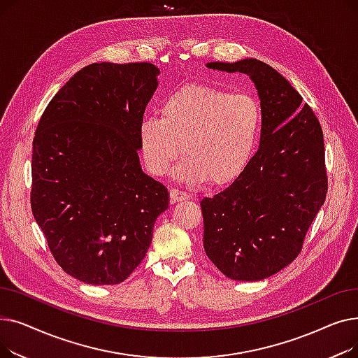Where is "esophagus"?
<instances>
[{"instance_id": "34e87169", "label": "esophagus", "mask_w": 358, "mask_h": 358, "mask_svg": "<svg viewBox=\"0 0 358 358\" xmlns=\"http://www.w3.org/2000/svg\"><path fill=\"white\" fill-rule=\"evenodd\" d=\"M169 197H171V203H178V201H184V200H189L190 196L178 190V189H173L169 190Z\"/></svg>"}]
</instances>
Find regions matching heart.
Listing matches in <instances>:
<instances>
[{"label": "heart", "instance_id": "heart-1", "mask_svg": "<svg viewBox=\"0 0 358 358\" xmlns=\"http://www.w3.org/2000/svg\"><path fill=\"white\" fill-rule=\"evenodd\" d=\"M159 117L139 124V145L148 171L165 176L177 168L184 182L227 185L248 166L259 142L262 110L248 92H231L206 84H185L159 104Z\"/></svg>", "mask_w": 358, "mask_h": 358}]
</instances>
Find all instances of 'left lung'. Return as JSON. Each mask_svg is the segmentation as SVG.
<instances>
[{"label": "left lung", "instance_id": "left-lung-1", "mask_svg": "<svg viewBox=\"0 0 358 358\" xmlns=\"http://www.w3.org/2000/svg\"><path fill=\"white\" fill-rule=\"evenodd\" d=\"M208 68L247 73L262 110L261 142L229 187L200 201L203 245L232 280L257 281L289 266L325 201L324 134L302 96L270 65L257 59L209 62Z\"/></svg>", "mask_w": 358, "mask_h": 358}]
</instances>
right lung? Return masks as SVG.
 <instances>
[{
  "label": "right lung",
  "instance_id": "obj_1",
  "mask_svg": "<svg viewBox=\"0 0 358 358\" xmlns=\"http://www.w3.org/2000/svg\"><path fill=\"white\" fill-rule=\"evenodd\" d=\"M149 62L91 64L55 94L31 154L33 216L55 261L88 285H119L152 241L168 190L139 162V124L158 87Z\"/></svg>",
  "mask_w": 358,
  "mask_h": 358
}]
</instances>
